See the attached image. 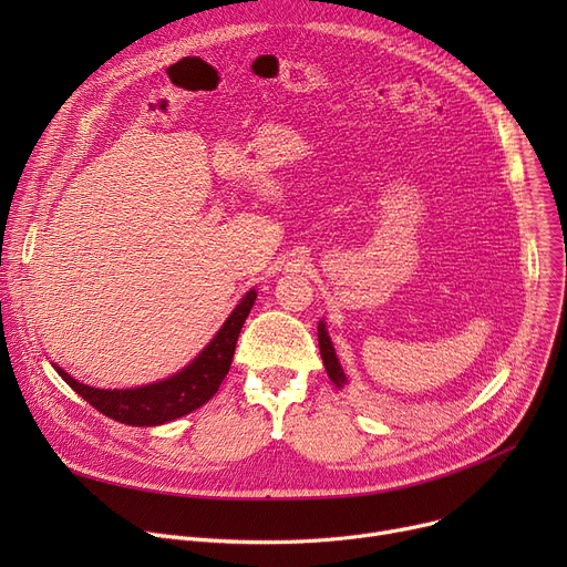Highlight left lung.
Wrapping results in <instances>:
<instances>
[{"instance_id": "1", "label": "left lung", "mask_w": 567, "mask_h": 567, "mask_svg": "<svg viewBox=\"0 0 567 567\" xmlns=\"http://www.w3.org/2000/svg\"><path fill=\"white\" fill-rule=\"evenodd\" d=\"M319 351H321V359H323V368L326 372H329V377L333 379V383L342 385L344 383V374H342V368L338 363V355H336V349L329 340V333H326L323 323H319Z\"/></svg>"}]
</instances>
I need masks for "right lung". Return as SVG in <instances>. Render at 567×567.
Here are the masks:
<instances>
[{
  "label": "right lung",
  "instance_id": "1",
  "mask_svg": "<svg viewBox=\"0 0 567 567\" xmlns=\"http://www.w3.org/2000/svg\"><path fill=\"white\" fill-rule=\"evenodd\" d=\"M255 299L257 293L255 289H250L244 296V301L227 317L225 326L212 340V344H208L186 370L165 381L148 383L142 385V389L128 391H101L75 381L62 368L54 370L80 398H84L96 411H101L116 423L137 427H154L169 423L199 409L204 402H208L218 393L223 379L229 372L238 333L244 329L246 317L255 306Z\"/></svg>",
  "mask_w": 567,
  "mask_h": 567
}]
</instances>
